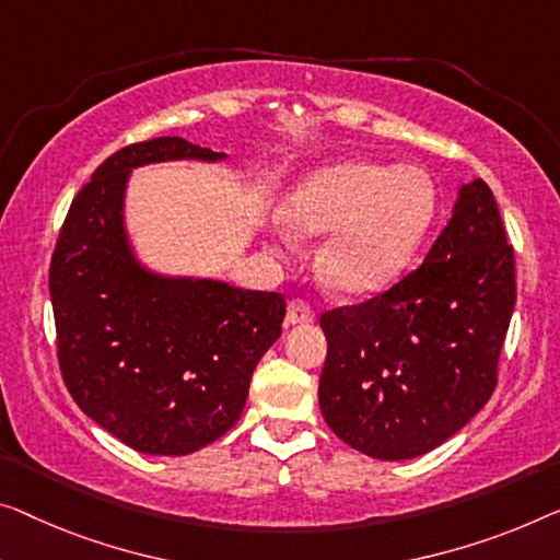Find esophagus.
Listing matches in <instances>:
<instances>
[{"mask_svg": "<svg viewBox=\"0 0 560 560\" xmlns=\"http://www.w3.org/2000/svg\"><path fill=\"white\" fill-rule=\"evenodd\" d=\"M312 319H314V312L306 302H302V299H294V302H289V308H287V324H289V327H296V324H308Z\"/></svg>", "mask_w": 560, "mask_h": 560, "instance_id": "obj_1", "label": "esophagus"}]
</instances>
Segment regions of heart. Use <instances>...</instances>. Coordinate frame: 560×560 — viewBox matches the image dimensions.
Returning <instances> with one entry per match:
<instances>
[{
	"label": "heart",
	"mask_w": 560,
	"mask_h": 560,
	"mask_svg": "<svg viewBox=\"0 0 560 560\" xmlns=\"http://www.w3.org/2000/svg\"><path fill=\"white\" fill-rule=\"evenodd\" d=\"M440 194L412 163L339 161L308 173L281 206L299 238H322L316 273L339 296L385 289L412 261L438 219Z\"/></svg>",
	"instance_id": "b5f03b06"
}]
</instances>
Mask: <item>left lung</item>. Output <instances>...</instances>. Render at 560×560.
<instances>
[{
	"label": "left lung",
	"instance_id": "left-lung-1",
	"mask_svg": "<svg viewBox=\"0 0 560 560\" xmlns=\"http://www.w3.org/2000/svg\"><path fill=\"white\" fill-rule=\"evenodd\" d=\"M513 306V246L493 190L472 178L420 269L322 316L319 407L334 435L377 460H410L453 438L493 395Z\"/></svg>",
	"mask_w": 560,
	"mask_h": 560
}]
</instances>
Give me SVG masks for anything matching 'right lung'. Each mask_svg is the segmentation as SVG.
I'll list each match as a JSON object with an SVG mask.
<instances>
[{
	"instance_id": "obj_1",
	"label": "right lung",
	"mask_w": 560,
	"mask_h": 560,
	"mask_svg": "<svg viewBox=\"0 0 560 560\" xmlns=\"http://www.w3.org/2000/svg\"><path fill=\"white\" fill-rule=\"evenodd\" d=\"M221 163L226 153L155 138L113 153L74 196L49 266L65 385L90 420L145 455H190L238 422L252 374L281 337L287 299L165 273L128 231L136 168Z\"/></svg>"
}]
</instances>
